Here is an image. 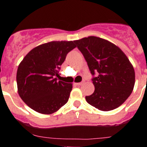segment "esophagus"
Wrapping results in <instances>:
<instances>
[{
  "label": "esophagus",
  "instance_id": "34e87169",
  "mask_svg": "<svg viewBox=\"0 0 147 147\" xmlns=\"http://www.w3.org/2000/svg\"><path fill=\"white\" fill-rule=\"evenodd\" d=\"M83 83V82H80V83H75V84H76L77 86H81Z\"/></svg>",
  "mask_w": 147,
  "mask_h": 147
}]
</instances>
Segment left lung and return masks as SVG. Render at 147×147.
I'll list each match as a JSON object with an SVG mask.
<instances>
[{
    "label": "left lung",
    "mask_w": 147,
    "mask_h": 147,
    "mask_svg": "<svg viewBox=\"0 0 147 147\" xmlns=\"http://www.w3.org/2000/svg\"><path fill=\"white\" fill-rule=\"evenodd\" d=\"M83 53L93 75L95 90L86 96L89 105L101 111H110L123 105L131 94L135 72L123 51L112 42L95 36L74 40Z\"/></svg>",
    "instance_id": "1"
}]
</instances>
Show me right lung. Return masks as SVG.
<instances>
[{
    "label": "right lung",
    "instance_id": "obj_1",
    "mask_svg": "<svg viewBox=\"0 0 147 147\" xmlns=\"http://www.w3.org/2000/svg\"><path fill=\"white\" fill-rule=\"evenodd\" d=\"M73 41H51L30 51L18 67L19 95L26 105L44 115L58 111L68 101L72 84L57 80L60 66L75 49Z\"/></svg>",
    "mask_w": 147,
    "mask_h": 147
}]
</instances>
